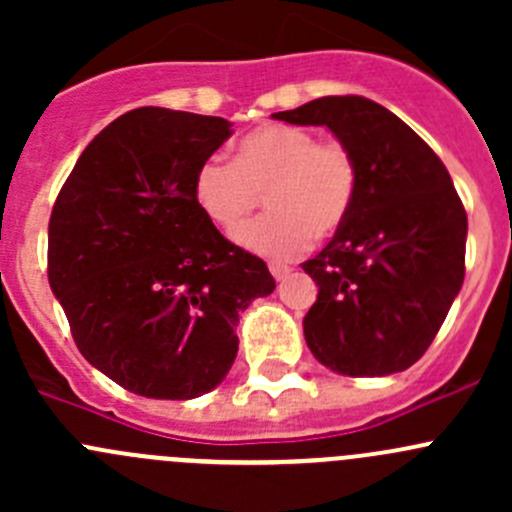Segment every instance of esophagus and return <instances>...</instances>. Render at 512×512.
I'll return each mask as SVG.
<instances>
[{
	"instance_id": "esophagus-1",
	"label": "esophagus",
	"mask_w": 512,
	"mask_h": 512,
	"mask_svg": "<svg viewBox=\"0 0 512 512\" xmlns=\"http://www.w3.org/2000/svg\"><path fill=\"white\" fill-rule=\"evenodd\" d=\"M270 272L275 280H285L289 272H292V267L285 265V262H270Z\"/></svg>"
}]
</instances>
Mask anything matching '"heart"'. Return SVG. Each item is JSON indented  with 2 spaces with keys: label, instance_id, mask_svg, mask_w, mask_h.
I'll list each match as a JSON object with an SVG mask.
<instances>
[{
  "label": "heart",
  "instance_id": "obj_1",
  "mask_svg": "<svg viewBox=\"0 0 512 512\" xmlns=\"http://www.w3.org/2000/svg\"><path fill=\"white\" fill-rule=\"evenodd\" d=\"M270 213L237 232L252 252L285 260L332 237L352 215L359 163L342 141H317L309 128L265 123L245 133L232 163L210 156L195 168L193 198L220 230H237L257 205Z\"/></svg>",
  "mask_w": 512,
  "mask_h": 512
}]
</instances>
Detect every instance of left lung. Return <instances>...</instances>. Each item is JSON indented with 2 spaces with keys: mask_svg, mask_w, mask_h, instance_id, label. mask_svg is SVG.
<instances>
[{
  "mask_svg": "<svg viewBox=\"0 0 512 512\" xmlns=\"http://www.w3.org/2000/svg\"><path fill=\"white\" fill-rule=\"evenodd\" d=\"M327 126L352 148V215L302 270L317 282L304 339L344 376H389L416 364L466 275L468 215L441 158L399 116L364 96H324L272 113Z\"/></svg>",
  "mask_w": 512,
  "mask_h": 512,
  "instance_id": "1",
  "label": "left lung"
}]
</instances>
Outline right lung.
<instances>
[{"instance_id": "add662e5", "label": "right lung", "mask_w": 512, "mask_h": 512, "mask_svg": "<svg viewBox=\"0 0 512 512\" xmlns=\"http://www.w3.org/2000/svg\"><path fill=\"white\" fill-rule=\"evenodd\" d=\"M218 116L143 106L108 123L59 190L49 285L89 364L148 399H195L225 379L235 327L275 289L193 198L195 168L230 138Z\"/></svg>"}]
</instances>
